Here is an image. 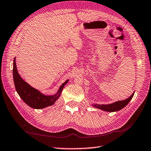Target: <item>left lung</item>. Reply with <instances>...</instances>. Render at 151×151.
Masks as SVG:
<instances>
[{"label": "left lung", "instance_id": "1", "mask_svg": "<svg viewBox=\"0 0 151 151\" xmlns=\"http://www.w3.org/2000/svg\"><path fill=\"white\" fill-rule=\"evenodd\" d=\"M134 93V92H133V94H132L129 97L126 99H125V100H123V101H116V102H113V103L109 104H94L92 106L94 108L101 109V110H102V111H107V112L118 111H119V110L124 108V107H126L129 102H130L132 98H133Z\"/></svg>", "mask_w": 151, "mask_h": 151}]
</instances>
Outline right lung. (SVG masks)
Instances as JSON below:
<instances>
[{
	"instance_id": "obj_1",
	"label": "right lung",
	"mask_w": 151,
	"mask_h": 151,
	"mask_svg": "<svg viewBox=\"0 0 151 151\" xmlns=\"http://www.w3.org/2000/svg\"><path fill=\"white\" fill-rule=\"evenodd\" d=\"M15 59L16 58H14L13 60V81L16 90L20 98L25 104L34 109H43L53 105L60 97L62 90L69 80L67 79L62 84L54 95H46L43 94L37 89L29 85L21 78L17 70Z\"/></svg>"
}]
</instances>
